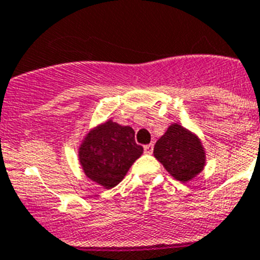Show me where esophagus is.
<instances>
[{"label": "esophagus", "mask_w": 260, "mask_h": 260, "mask_svg": "<svg viewBox=\"0 0 260 260\" xmlns=\"http://www.w3.org/2000/svg\"><path fill=\"white\" fill-rule=\"evenodd\" d=\"M152 151H153V144L152 143L146 144V146H144V152H146V153H152Z\"/></svg>", "instance_id": "obj_1"}]
</instances>
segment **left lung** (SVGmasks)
<instances>
[{"label":"left lung","mask_w":260,"mask_h":260,"mask_svg":"<svg viewBox=\"0 0 260 260\" xmlns=\"http://www.w3.org/2000/svg\"><path fill=\"white\" fill-rule=\"evenodd\" d=\"M153 155L181 182H187L201 173L206 161L203 146L197 135L177 123L169 126L156 142Z\"/></svg>","instance_id":"left-lung-1"}]
</instances>
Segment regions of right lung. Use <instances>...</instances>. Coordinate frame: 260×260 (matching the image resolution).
Returning a JSON list of instances; mask_svg holds the SVG:
<instances>
[{
    "label": "right lung",
    "instance_id": "1",
    "mask_svg": "<svg viewBox=\"0 0 260 260\" xmlns=\"http://www.w3.org/2000/svg\"><path fill=\"white\" fill-rule=\"evenodd\" d=\"M135 133L130 126L113 121L89 132L79 148V160L84 173L105 189H112L123 180L133 162L143 153L135 143Z\"/></svg>",
    "mask_w": 260,
    "mask_h": 260
}]
</instances>
